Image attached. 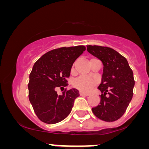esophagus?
Masks as SVG:
<instances>
[{"mask_svg":"<svg viewBox=\"0 0 149 149\" xmlns=\"http://www.w3.org/2000/svg\"><path fill=\"white\" fill-rule=\"evenodd\" d=\"M79 94H80V96H89V95H90V94L84 93V92H80Z\"/></svg>","mask_w":149,"mask_h":149,"instance_id":"34e87169","label":"esophagus"}]
</instances>
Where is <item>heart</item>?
<instances>
[{
    "instance_id": "1",
    "label": "heart",
    "mask_w": 149,
    "mask_h": 149,
    "mask_svg": "<svg viewBox=\"0 0 149 149\" xmlns=\"http://www.w3.org/2000/svg\"><path fill=\"white\" fill-rule=\"evenodd\" d=\"M73 69H74V66H73L72 71H73ZM73 85H74L75 88L80 90V91L90 92L92 91L94 87L97 85V82L96 80L91 79V78H86V77H80L78 79L75 80Z\"/></svg>"
}]
</instances>
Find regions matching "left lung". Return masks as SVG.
Returning <instances> with one entry per match:
<instances>
[{
	"label": "left lung",
	"instance_id": "left-lung-1",
	"mask_svg": "<svg viewBox=\"0 0 149 149\" xmlns=\"http://www.w3.org/2000/svg\"><path fill=\"white\" fill-rule=\"evenodd\" d=\"M87 50L103 64L100 103L92 108L96 117L107 122L119 119L125 112L133 96L134 80L127 59L108 47L88 45Z\"/></svg>",
	"mask_w": 149,
	"mask_h": 149
}]
</instances>
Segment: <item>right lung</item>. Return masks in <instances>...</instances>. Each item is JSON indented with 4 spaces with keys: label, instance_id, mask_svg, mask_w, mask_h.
Listing matches in <instances>:
<instances>
[{
    "label": "right lung",
    "instance_id": "add662e5",
    "mask_svg": "<svg viewBox=\"0 0 149 149\" xmlns=\"http://www.w3.org/2000/svg\"><path fill=\"white\" fill-rule=\"evenodd\" d=\"M83 45L60 47L49 51L35 63L29 75V99L40 120L54 124L66 118L71 111L74 100L79 97L75 88L61 95L57 88L67 85L73 64L85 50Z\"/></svg>",
    "mask_w": 149,
    "mask_h": 149
}]
</instances>
